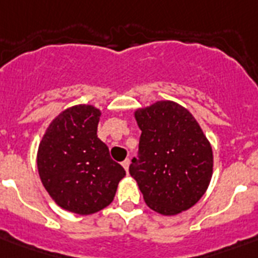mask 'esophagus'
<instances>
[{
  "mask_svg": "<svg viewBox=\"0 0 258 258\" xmlns=\"http://www.w3.org/2000/svg\"><path fill=\"white\" fill-rule=\"evenodd\" d=\"M121 166L124 167V170L128 172V167H130V159H125V161L121 162Z\"/></svg>",
  "mask_w": 258,
  "mask_h": 258,
  "instance_id": "obj_1",
  "label": "esophagus"
}]
</instances>
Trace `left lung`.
<instances>
[{"label": "left lung", "mask_w": 258, "mask_h": 258, "mask_svg": "<svg viewBox=\"0 0 258 258\" xmlns=\"http://www.w3.org/2000/svg\"><path fill=\"white\" fill-rule=\"evenodd\" d=\"M142 131L130 174L154 212L176 216L202 198L213 175L210 142L191 112L159 100L134 112Z\"/></svg>", "instance_id": "obj_1"}]
</instances>
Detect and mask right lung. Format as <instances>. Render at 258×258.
Wrapping results in <instances>:
<instances>
[{
  "label": "right lung",
  "mask_w": 258,
  "mask_h": 258,
  "mask_svg": "<svg viewBox=\"0 0 258 258\" xmlns=\"http://www.w3.org/2000/svg\"><path fill=\"white\" fill-rule=\"evenodd\" d=\"M100 116L95 105H72L50 121L38 145L37 170L44 187L60 208L80 216L107 208L125 175L97 138Z\"/></svg>",
  "instance_id": "add662e5"
}]
</instances>
